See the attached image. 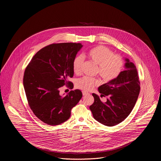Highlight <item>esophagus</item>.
<instances>
[{
  "label": "esophagus",
  "mask_w": 161,
  "mask_h": 161,
  "mask_svg": "<svg viewBox=\"0 0 161 161\" xmlns=\"http://www.w3.org/2000/svg\"><path fill=\"white\" fill-rule=\"evenodd\" d=\"M82 94H83V96H86V95H88V93L86 92H83Z\"/></svg>",
  "instance_id": "esophagus-1"
}]
</instances>
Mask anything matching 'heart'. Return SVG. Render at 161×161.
I'll return each mask as SVG.
<instances>
[{"instance_id":"1","label":"heart","mask_w":161,"mask_h":161,"mask_svg":"<svg viewBox=\"0 0 161 161\" xmlns=\"http://www.w3.org/2000/svg\"><path fill=\"white\" fill-rule=\"evenodd\" d=\"M89 59L98 65L97 73L103 81L109 82L119 76L124 69V62L121 57L114 55L113 51L104 46H98L90 49L87 53ZM81 54L76 55L73 60V69L76 75H80L84 63ZM99 85V81L94 78L83 77L76 82L77 88L89 92Z\"/></svg>"}]
</instances>
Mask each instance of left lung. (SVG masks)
<instances>
[{
	"label": "left lung",
	"mask_w": 161,
	"mask_h": 161,
	"mask_svg": "<svg viewBox=\"0 0 161 161\" xmlns=\"http://www.w3.org/2000/svg\"><path fill=\"white\" fill-rule=\"evenodd\" d=\"M125 67L118 78L98 88L102 96H108L103 103L99 96L92 94L94 103L90 106L94 118L99 123L109 127L124 121L130 113L140 91V82L135 65L125 58Z\"/></svg>",
	"instance_id": "8db88e82"
}]
</instances>
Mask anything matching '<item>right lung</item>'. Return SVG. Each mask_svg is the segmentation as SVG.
Listing matches in <instances>:
<instances>
[{"mask_svg":"<svg viewBox=\"0 0 161 161\" xmlns=\"http://www.w3.org/2000/svg\"><path fill=\"white\" fill-rule=\"evenodd\" d=\"M82 47L75 42L48 45L36 53L25 69L24 86L29 105L45 124L53 126L67 120L82 97L80 90H71L65 96L59 94L64 85L73 88L69 79L74 75L73 60Z\"/></svg>","mask_w":161,"mask_h":161,"instance_id":"obj_1","label":"right lung"}]
</instances>
